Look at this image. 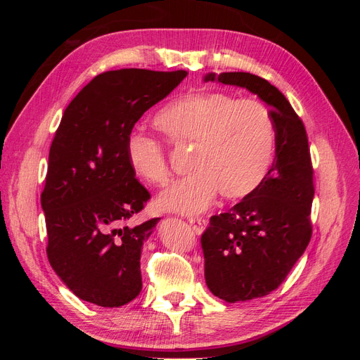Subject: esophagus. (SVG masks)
I'll return each mask as SVG.
<instances>
[{
  "instance_id": "esophagus-1",
  "label": "esophagus",
  "mask_w": 360,
  "mask_h": 360,
  "mask_svg": "<svg viewBox=\"0 0 360 360\" xmlns=\"http://www.w3.org/2000/svg\"><path fill=\"white\" fill-rule=\"evenodd\" d=\"M189 224H191L192 230H193L195 233L201 234V233L205 230L207 221L204 219V217H189Z\"/></svg>"
}]
</instances>
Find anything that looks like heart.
I'll use <instances>...</instances> for the list:
<instances>
[{
	"label": "heart",
	"mask_w": 360,
	"mask_h": 360,
	"mask_svg": "<svg viewBox=\"0 0 360 360\" xmlns=\"http://www.w3.org/2000/svg\"><path fill=\"white\" fill-rule=\"evenodd\" d=\"M155 126L177 147H193L188 177L163 192L165 210L195 214L209 209L217 192L243 200L264 183L276 155V126L269 108L224 91L181 96L156 114ZM129 167L153 186H165L171 168L165 146L143 132L126 139Z\"/></svg>",
	"instance_id": "heart-1"
}]
</instances>
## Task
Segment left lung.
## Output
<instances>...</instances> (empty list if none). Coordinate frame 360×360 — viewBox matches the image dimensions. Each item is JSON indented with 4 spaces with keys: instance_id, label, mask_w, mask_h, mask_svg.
Segmentation results:
<instances>
[{
    "instance_id": "left-lung-1",
    "label": "left lung",
    "mask_w": 360,
    "mask_h": 360,
    "mask_svg": "<svg viewBox=\"0 0 360 360\" xmlns=\"http://www.w3.org/2000/svg\"><path fill=\"white\" fill-rule=\"evenodd\" d=\"M214 79L257 94L276 126V155L264 183L212 216L201 236L207 287L225 302H248L276 290L311 240L314 168L304 124L275 85L246 72L204 78Z\"/></svg>"
}]
</instances>
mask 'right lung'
Here are the masks:
<instances>
[{
  "label": "right lung",
  "mask_w": 360,
  "mask_h": 360,
  "mask_svg": "<svg viewBox=\"0 0 360 360\" xmlns=\"http://www.w3.org/2000/svg\"><path fill=\"white\" fill-rule=\"evenodd\" d=\"M186 75L147 69L103 72L63 114L40 201L49 263L85 302L118 308L143 288L141 249L159 217L129 225L151 195L129 167L126 139L143 114Z\"/></svg>",
  "instance_id": "add662e5"
}]
</instances>
